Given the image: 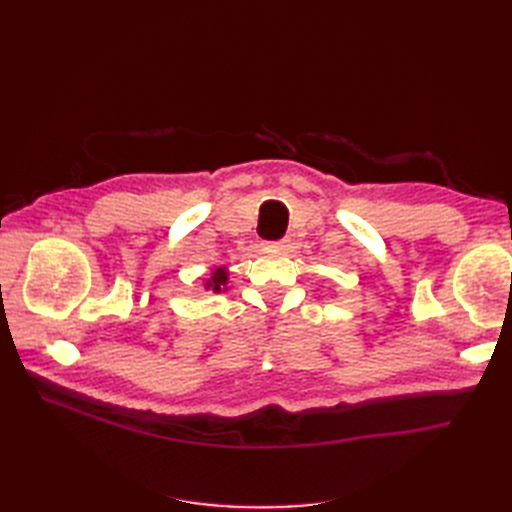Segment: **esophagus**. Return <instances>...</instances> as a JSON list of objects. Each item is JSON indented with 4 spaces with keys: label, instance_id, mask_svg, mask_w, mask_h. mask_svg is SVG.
<instances>
[{
    "label": "esophagus",
    "instance_id": "1",
    "mask_svg": "<svg viewBox=\"0 0 512 512\" xmlns=\"http://www.w3.org/2000/svg\"><path fill=\"white\" fill-rule=\"evenodd\" d=\"M267 247H273V250H284V247L288 245V241L286 239H282V241H269V243H265Z\"/></svg>",
    "mask_w": 512,
    "mask_h": 512
}]
</instances>
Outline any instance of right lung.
I'll list each match as a JSON object with an SVG mask.
<instances>
[{
	"mask_svg": "<svg viewBox=\"0 0 512 512\" xmlns=\"http://www.w3.org/2000/svg\"><path fill=\"white\" fill-rule=\"evenodd\" d=\"M226 282H228V269L226 267H218V269L211 273L209 280L205 282V288L213 290V292H222V290H226L224 288Z\"/></svg>",
	"mask_w": 512,
	"mask_h": 512,
	"instance_id": "1",
	"label": "right lung"
}]
</instances>
